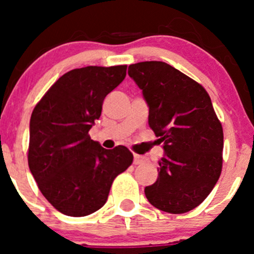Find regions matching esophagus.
Returning a JSON list of instances; mask_svg holds the SVG:
<instances>
[{"instance_id":"34e87169","label":"esophagus","mask_w":254,"mask_h":254,"mask_svg":"<svg viewBox=\"0 0 254 254\" xmlns=\"http://www.w3.org/2000/svg\"><path fill=\"white\" fill-rule=\"evenodd\" d=\"M143 161H145V157H142V156L136 155V153H135V155H134V165H140V163H142Z\"/></svg>"}]
</instances>
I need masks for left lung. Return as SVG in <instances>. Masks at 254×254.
<instances>
[{
  "instance_id": "left-lung-1",
  "label": "left lung",
  "mask_w": 254,
  "mask_h": 254,
  "mask_svg": "<svg viewBox=\"0 0 254 254\" xmlns=\"http://www.w3.org/2000/svg\"><path fill=\"white\" fill-rule=\"evenodd\" d=\"M127 73L142 91L148 124L165 151L146 198L162 211H190L221 175L224 132L211 99L198 82L162 61L132 64Z\"/></svg>"
}]
</instances>
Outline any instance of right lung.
Masks as SVG:
<instances>
[{"label":"right lung","mask_w":254,"mask_h":254,"mask_svg":"<svg viewBox=\"0 0 254 254\" xmlns=\"http://www.w3.org/2000/svg\"><path fill=\"white\" fill-rule=\"evenodd\" d=\"M127 76V65L87 66L61 76L35 106L28 165L40 191L67 216H86L108 199L113 181L132 163L125 146L106 150L89 137L103 101Z\"/></svg>","instance_id":"1"}]
</instances>
